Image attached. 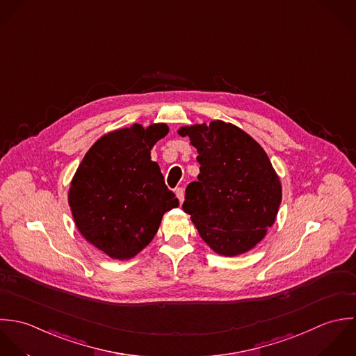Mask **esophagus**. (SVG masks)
<instances>
[{"instance_id": "obj_1", "label": "esophagus", "mask_w": 356, "mask_h": 356, "mask_svg": "<svg viewBox=\"0 0 356 356\" xmlns=\"http://www.w3.org/2000/svg\"><path fill=\"white\" fill-rule=\"evenodd\" d=\"M175 193H176V197L179 198V202L181 204L183 200H184V190H183L181 187H177V188L175 190Z\"/></svg>"}]
</instances>
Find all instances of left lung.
<instances>
[{
  "label": "left lung",
  "mask_w": 356,
  "mask_h": 356,
  "mask_svg": "<svg viewBox=\"0 0 356 356\" xmlns=\"http://www.w3.org/2000/svg\"><path fill=\"white\" fill-rule=\"evenodd\" d=\"M197 148L198 180L186 188L183 211L201 238L221 256L253 249L274 224L282 186L263 147L241 128L222 121L181 127Z\"/></svg>",
  "instance_id": "left-lung-1"
}]
</instances>
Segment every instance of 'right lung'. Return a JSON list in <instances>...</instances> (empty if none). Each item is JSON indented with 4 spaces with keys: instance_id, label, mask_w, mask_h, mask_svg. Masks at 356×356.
Here are the masks:
<instances>
[{
    "instance_id": "add662e5",
    "label": "right lung",
    "mask_w": 356,
    "mask_h": 356,
    "mask_svg": "<svg viewBox=\"0 0 356 356\" xmlns=\"http://www.w3.org/2000/svg\"><path fill=\"white\" fill-rule=\"evenodd\" d=\"M166 124H134L103 135L81 161L69 190L74 222L95 248L129 260L152 241L162 216L179 207L151 148Z\"/></svg>"
}]
</instances>
